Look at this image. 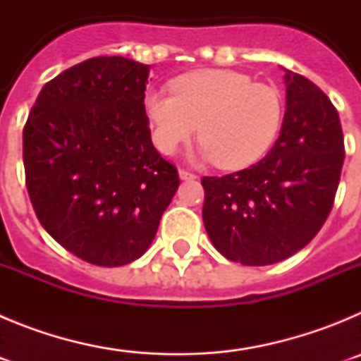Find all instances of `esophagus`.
<instances>
[{"label":"esophagus","instance_id":"esophagus-1","mask_svg":"<svg viewBox=\"0 0 361 361\" xmlns=\"http://www.w3.org/2000/svg\"><path fill=\"white\" fill-rule=\"evenodd\" d=\"M178 177L183 178V180H190V178H195V175L186 170H178Z\"/></svg>","mask_w":361,"mask_h":361}]
</instances>
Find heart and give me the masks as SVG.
<instances>
[{
  "label": "heart",
  "mask_w": 361,
  "mask_h": 361,
  "mask_svg": "<svg viewBox=\"0 0 361 361\" xmlns=\"http://www.w3.org/2000/svg\"><path fill=\"white\" fill-rule=\"evenodd\" d=\"M145 110L153 142L170 155L199 130L195 157L238 170L262 157L279 135L282 95L233 70H199L178 78L170 92H149Z\"/></svg>",
  "instance_id": "1"
}]
</instances>
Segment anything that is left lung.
<instances>
[{
	"label": "left lung",
	"mask_w": 361,
	"mask_h": 361,
	"mask_svg": "<svg viewBox=\"0 0 361 361\" xmlns=\"http://www.w3.org/2000/svg\"><path fill=\"white\" fill-rule=\"evenodd\" d=\"M286 114L275 146L251 168L202 177V219L222 257L242 266L282 262L329 216L343 166V133L331 99L283 68Z\"/></svg>",
	"instance_id": "1"
}]
</instances>
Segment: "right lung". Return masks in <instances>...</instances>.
<instances>
[{"label":"right lung","mask_w":361,"mask_h":361,"mask_svg":"<svg viewBox=\"0 0 361 361\" xmlns=\"http://www.w3.org/2000/svg\"><path fill=\"white\" fill-rule=\"evenodd\" d=\"M148 73L128 57L86 59L41 88L25 124L34 212L65 250L95 266L142 257L178 188L149 135Z\"/></svg>","instance_id":"1"}]
</instances>
